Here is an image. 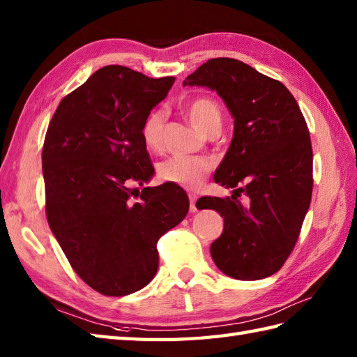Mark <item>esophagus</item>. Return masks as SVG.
<instances>
[{
  "mask_svg": "<svg viewBox=\"0 0 357 357\" xmlns=\"http://www.w3.org/2000/svg\"><path fill=\"white\" fill-rule=\"evenodd\" d=\"M189 202H191V206H189V209H191V212H197V206H195L197 195H194V194H189Z\"/></svg>",
  "mask_w": 357,
  "mask_h": 357,
  "instance_id": "obj_1",
  "label": "esophagus"
}]
</instances>
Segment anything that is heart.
<instances>
[{
    "label": "heart",
    "mask_w": 357,
    "mask_h": 357,
    "mask_svg": "<svg viewBox=\"0 0 357 357\" xmlns=\"http://www.w3.org/2000/svg\"><path fill=\"white\" fill-rule=\"evenodd\" d=\"M189 122L197 131L208 136L211 132H220L223 123V114L215 100L211 98H195L186 107ZM165 114L162 112H151L142 125V137L145 145L151 149H158L163 142ZM212 169V162L208 158L174 155L158 166V176L165 181L178 186L195 189L202 185L206 174Z\"/></svg>",
    "instance_id": "1"
}]
</instances>
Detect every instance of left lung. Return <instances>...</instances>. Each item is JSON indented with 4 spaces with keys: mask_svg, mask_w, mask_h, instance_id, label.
Here are the masks:
<instances>
[{
    "mask_svg": "<svg viewBox=\"0 0 357 357\" xmlns=\"http://www.w3.org/2000/svg\"><path fill=\"white\" fill-rule=\"evenodd\" d=\"M183 85L217 91L234 117V137L213 174L232 197H203L223 234L211 244L213 263L241 281L276 273L295 248L312 200L313 153L305 119L280 81L232 58L204 62ZM243 192L248 202L241 204Z\"/></svg>",
    "mask_w": 357,
    "mask_h": 357,
    "instance_id": "left-lung-1",
    "label": "left lung"
}]
</instances>
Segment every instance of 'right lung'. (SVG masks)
Returning <instances> with one entry per match:
<instances>
[{"label": "right lung", "mask_w": 357, "mask_h": 357, "mask_svg": "<svg viewBox=\"0 0 357 357\" xmlns=\"http://www.w3.org/2000/svg\"><path fill=\"white\" fill-rule=\"evenodd\" d=\"M176 77L107 66L61 100L43 148L47 221L73 271L105 296L148 286L157 241L186 217L183 188L154 177L142 125Z\"/></svg>", "instance_id": "add662e5"}]
</instances>
